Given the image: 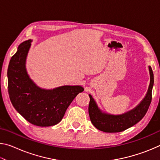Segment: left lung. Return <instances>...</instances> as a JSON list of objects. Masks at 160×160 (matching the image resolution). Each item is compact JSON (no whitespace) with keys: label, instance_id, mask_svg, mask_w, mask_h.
I'll use <instances>...</instances> for the list:
<instances>
[{"label":"left lung","instance_id":"left-lung-1","mask_svg":"<svg viewBox=\"0 0 160 160\" xmlns=\"http://www.w3.org/2000/svg\"><path fill=\"white\" fill-rule=\"evenodd\" d=\"M150 82L148 92L141 102L133 109L121 115H112L102 112L90 94L88 111L92 123L99 131L106 132H118L125 131L138 123L147 113L152 101V91L154 85V75L149 66Z\"/></svg>","mask_w":160,"mask_h":160}]
</instances>
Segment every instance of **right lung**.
Listing matches in <instances>:
<instances>
[{"mask_svg": "<svg viewBox=\"0 0 160 160\" xmlns=\"http://www.w3.org/2000/svg\"><path fill=\"white\" fill-rule=\"evenodd\" d=\"M32 40L20 44L8 69V93L12 106L27 121L37 126H51L62 120L75 97L84 91L79 85H65L53 90L38 87L27 72L25 63Z\"/></svg>", "mask_w": 160, "mask_h": 160, "instance_id": "1", "label": "right lung"}]
</instances>
